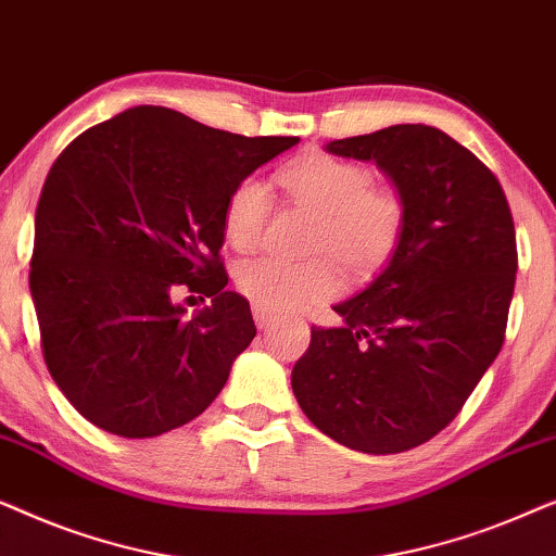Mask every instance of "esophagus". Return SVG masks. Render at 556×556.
Instances as JSON below:
<instances>
[{"instance_id":"34e87169","label":"esophagus","mask_w":556,"mask_h":556,"mask_svg":"<svg viewBox=\"0 0 556 556\" xmlns=\"http://www.w3.org/2000/svg\"><path fill=\"white\" fill-rule=\"evenodd\" d=\"M253 318H255L257 329H268V326L276 321V314H273V311H268V308L253 306Z\"/></svg>"}]
</instances>
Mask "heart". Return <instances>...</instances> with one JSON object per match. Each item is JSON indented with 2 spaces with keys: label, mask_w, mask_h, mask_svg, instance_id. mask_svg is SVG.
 <instances>
[{
  "label": "heart",
  "mask_w": 556,
  "mask_h": 556,
  "mask_svg": "<svg viewBox=\"0 0 556 556\" xmlns=\"http://www.w3.org/2000/svg\"><path fill=\"white\" fill-rule=\"evenodd\" d=\"M280 181L295 200L321 215L311 238V253H331L352 273L375 268L390 255L405 223V204L394 192L371 187L369 169L344 159L311 156L288 166ZM268 212V185L261 177L240 179L225 202L227 242L242 253L253 250L261 242ZM235 286L253 306L291 311L331 295L339 278L324 257L286 263L265 255L240 263Z\"/></svg>",
  "instance_id": "obj_1"
}]
</instances>
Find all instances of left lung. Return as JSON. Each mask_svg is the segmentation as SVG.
<instances>
[{
    "label": "left lung",
    "instance_id": "8db88e82",
    "mask_svg": "<svg viewBox=\"0 0 556 556\" xmlns=\"http://www.w3.org/2000/svg\"><path fill=\"white\" fill-rule=\"evenodd\" d=\"M333 156L375 162L405 204L390 261L311 329L291 387L324 435L369 455L435 438L504 344L516 232L498 179L445 131L400 124L329 141Z\"/></svg>",
    "mask_w": 556,
    "mask_h": 556
}]
</instances>
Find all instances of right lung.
Instances as JSON below:
<instances>
[{
  "label": "right lung",
  "instance_id": "1",
  "mask_svg": "<svg viewBox=\"0 0 556 556\" xmlns=\"http://www.w3.org/2000/svg\"><path fill=\"white\" fill-rule=\"evenodd\" d=\"M299 143L139 105L80 134L45 179L29 293L67 402L111 435L156 438L212 405L255 337L219 263L225 202ZM174 285L207 294L186 316Z\"/></svg>",
  "mask_w": 556,
  "mask_h": 556
}]
</instances>
